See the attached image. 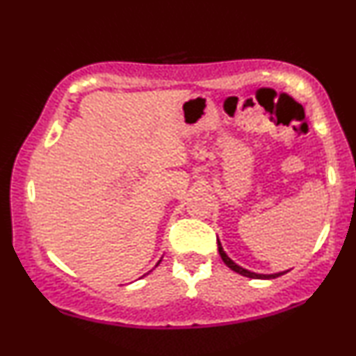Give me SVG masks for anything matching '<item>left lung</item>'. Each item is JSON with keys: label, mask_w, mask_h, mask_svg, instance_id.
Listing matches in <instances>:
<instances>
[{"label": "left lung", "mask_w": 356, "mask_h": 356, "mask_svg": "<svg viewBox=\"0 0 356 356\" xmlns=\"http://www.w3.org/2000/svg\"><path fill=\"white\" fill-rule=\"evenodd\" d=\"M217 245H219V254H220L222 260H224V264L227 265V267L232 268L234 272L241 273V275H243V277H248V278H275V277H280V275H284V273H285V272H280V273H272V275H264V273H255V272L245 270V268L238 267V265L235 264L232 259H229V255L225 254L224 248H222V245H220V242H219V241H217ZM286 272H289V270H286Z\"/></svg>", "instance_id": "left-lung-1"}]
</instances>
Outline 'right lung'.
I'll use <instances>...</instances> for the list:
<instances>
[{
  "instance_id": "obj_1",
  "label": "right lung",
  "mask_w": 356,
  "mask_h": 356,
  "mask_svg": "<svg viewBox=\"0 0 356 356\" xmlns=\"http://www.w3.org/2000/svg\"><path fill=\"white\" fill-rule=\"evenodd\" d=\"M159 264H161V260H159ZM159 264H157V265H159Z\"/></svg>"
}]
</instances>
